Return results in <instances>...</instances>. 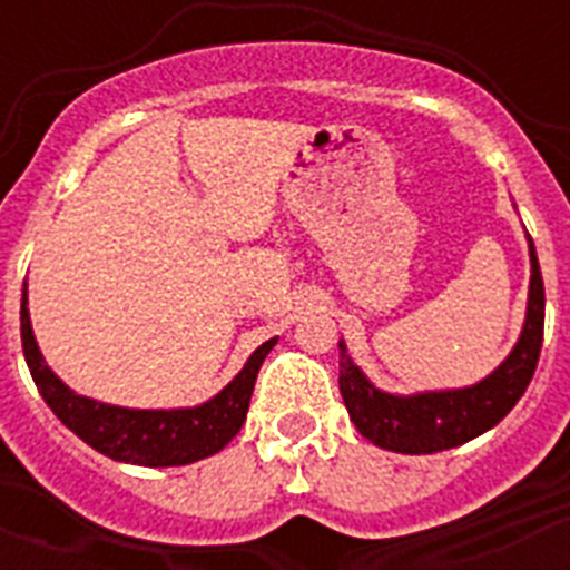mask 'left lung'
<instances>
[{
	"instance_id": "left-lung-1",
	"label": "left lung",
	"mask_w": 570,
	"mask_h": 570,
	"mask_svg": "<svg viewBox=\"0 0 570 570\" xmlns=\"http://www.w3.org/2000/svg\"><path fill=\"white\" fill-rule=\"evenodd\" d=\"M531 254V288L522 334L493 374L476 385L425 394H387L362 374L340 342V391L351 422L365 440L396 454H436L491 431L525 394L540 362L542 328H546V285L540 262L528 236Z\"/></svg>"
}]
</instances>
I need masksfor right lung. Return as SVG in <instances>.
Listing matches in <instances>:
<instances>
[{"label": "right lung", "mask_w": 570, "mask_h": 570, "mask_svg": "<svg viewBox=\"0 0 570 570\" xmlns=\"http://www.w3.org/2000/svg\"><path fill=\"white\" fill-rule=\"evenodd\" d=\"M22 351L37 382L39 394L48 407L59 416L94 451L116 462L148 468L190 465L196 460L223 451L239 434L245 414H248L254 382L262 362L276 345V336L262 342L239 374L214 396L196 407H170V411H139V407H119L97 402L90 396L73 394L42 360L37 336L30 328L28 314V285L22 291Z\"/></svg>", "instance_id": "1"}]
</instances>
